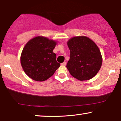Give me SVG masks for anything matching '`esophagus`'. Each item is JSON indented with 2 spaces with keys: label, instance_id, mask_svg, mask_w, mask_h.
I'll return each instance as SVG.
<instances>
[{
  "label": "esophagus",
  "instance_id": "esophagus-1",
  "mask_svg": "<svg viewBox=\"0 0 121 121\" xmlns=\"http://www.w3.org/2000/svg\"><path fill=\"white\" fill-rule=\"evenodd\" d=\"M61 65H66V62H64L63 63H61Z\"/></svg>",
  "mask_w": 121,
  "mask_h": 121
}]
</instances>
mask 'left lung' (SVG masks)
Masks as SVG:
<instances>
[{
  "label": "left lung",
  "instance_id": "1",
  "mask_svg": "<svg viewBox=\"0 0 121 121\" xmlns=\"http://www.w3.org/2000/svg\"><path fill=\"white\" fill-rule=\"evenodd\" d=\"M70 59L67 68L78 80H90L96 75L102 65V57L99 47L86 36H76L67 42Z\"/></svg>",
  "mask_w": 121,
  "mask_h": 121
}]
</instances>
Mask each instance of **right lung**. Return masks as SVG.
<instances>
[{
    "label": "right lung",
    "mask_w": 121,
    "mask_h": 121,
    "mask_svg": "<svg viewBox=\"0 0 121 121\" xmlns=\"http://www.w3.org/2000/svg\"><path fill=\"white\" fill-rule=\"evenodd\" d=\"M57 42L37 36L27 42L22 49L20 62L23 70L32 80L43 82L53 75L60 67L53 52Z\"/></svg>",
    "instance_id": "right-lung-1"
}]
</instances>
